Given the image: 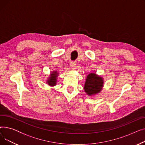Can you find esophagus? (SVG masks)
<instances>
[{
    "label": "esophagus",
    "instance_id": "esophagus-1",
    "mask_svg": "<svg viewBox=\"0 0 145 145\" xmlns=\"http://www.w3.org/2000/svg\"><path fill=\"white\" fill-rule=\"evenodd\" d=\"M70 65H71V66L72 67V69H74V67L76 66V62H74V61H72V62L70 63Z\"/></svg>",
    "mask_w": 145,
    "mask_h": 145
}]
</instances>
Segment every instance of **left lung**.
<instances>
[{
	"label": "left lung",
	"mask_w": 145,
	"mask_h": 145,
	"mask_svg": "<svg viewBox=\"0 0 145 145\" xmlns=\"http://www.w3.org/2000/svg\"><path fill=\"white\" fill-rule=\"evenodd\" d=\"M103 84V80L102 77L96 73H91L86 78L84 89L88 95H93L101 92Z\"/></svg>",
	"instance_id": "8db88e82"
}]
</instances>
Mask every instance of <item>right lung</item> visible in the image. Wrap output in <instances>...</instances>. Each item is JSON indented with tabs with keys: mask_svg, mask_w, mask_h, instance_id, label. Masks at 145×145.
Segmentation results:
<instances>
[{
	"mask_svg": "<svg viewBox=\"0 0 145 145\" xmlns=\"http://www.w3.org/2000/svg\"><path fill=\"white\" fill-rule=\"evenodd\" d=\"M58 75V73L56 71H54L50 74V76L47 81L48 85L52 86H55L57 82V77Z\"/></svg>",
	"mask_w": 145,
	"mask_h": 145,
	"instance_id": "right-lung-1",
	"label": "right lung"
}]
</instances>
